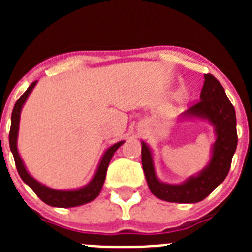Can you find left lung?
<instances>
[{
    "mask_svg": "<svg viewBox=\"0 0 252 252\" xmlns=\"http://www.w3.org/2000/svg\"><path fill=\"white\" fill-rule=\"evenodd\" d=\"M187 117L207 119L215 126L216 141L209 164L197 177L182 184H166L158 179L153 155L145 142H141V161L151 193L159 199L174 203H197L203 201L226 179L237 146L235 107L227 98L223 87L212 74H204L201 99L183 113Z\"/></svg>",
    "mask_w": 252,
    "mask_h": 252,
    "instance_id": "obj_1",
    "label": "left lung"
}]
</instances>
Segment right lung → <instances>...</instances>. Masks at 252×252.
<instances>
[{
  "mask_svg": "<svg viewBox=\"0 0 252 252\" xmlns=\"http://www.w3.org/2000/svg\"><path fill=\"white\" fill-rule=\"evenodd\" d=\"M36 82L37 81L32 82V83L30 84V87L26 90V92L17 99L16 103H15V107H13L12 115H11V128L8 139H10V149L11 151H12L17 171H19L21 179L34 190L35 194H36L44 203L49 204V206L60 207V208H69V207H77L88 203V202L93 201V199H95V198L98 197L99 192H101L102 189V186H103L104 183V179H106V173L107 168H108V164H110L111 159H112L113 154H115L116 150L124 144V141L117 142V144H115V145H112L111 148L107 149L106 153H104L103 157H102L101 162H99L98 169L95 171L94 177H93L90 183L87 184L86 187H83V188L77 189V190H55V189L48 188V187H45L44 184L39 183L37 180H35L34 178L29 174L25 165H24V162H22L21 158H20L19 151H17V133H19L20 112H21L22 106H24L25 101L28 99L29 94L31 93V91H32V88L35 87Z\"/></svg>",
  "mask_w": 252,
  "mask_h": 252,
  "instance_id": "add662e5",
  "label": "right lung"
}]
</instances>
